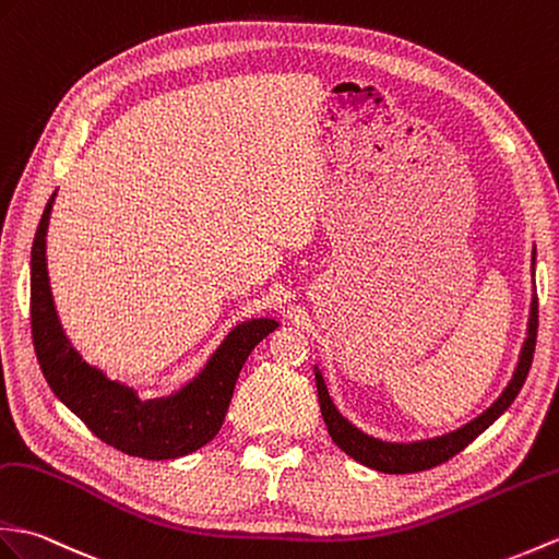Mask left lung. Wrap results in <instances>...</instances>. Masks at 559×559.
<instances>
[{"instance_id": "left-lung-1", "label": "left lung", "mask_w": 559, "mask_h": 559, "mask_svg": "<svg viewBox=\"0 0 559 559\" xmlns=\"http://www.w3.org/2000/svg\"><path fill=\"white\" fill-rule=\"evenodd\" d=\"M531 259H534V264H536V250H534V257H531ZM531 269H534V266H531ZM526 333L528 335L524 341L522 355H519V365L514 369L512 381L502 391V395L496 402H492V405L484 414H478L474 421L457 428V431L438 436V438H428V440H417V443H385V440L361 433L357 426L349 424L343 417V414L335 409L333 400L326 391V383H323L321 371L314 369L321 417H323V421H326L329 436L333 438V443L345 452V455H349L353 460H357L359 464H365V466H369V469H376V472L414 474V472L433 469V466L448 462L450 457H455L457 452H462L466 445H469L474 438L481 436L486 428L512 405L514 397L519 395V391H522V385H524L528 369H531V361H534L536 335H538V295L536 293H534V300H531V314H528V331Z\"/></svg>"}]
</instances>
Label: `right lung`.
Wrapping results in <instances>:
<instances>
[{"label":"right lung","instance_id":"obj_1","mask_svg":"<svg viewBox=\"0 0 559 559\" xmlns=\"http://www.w3.org/2000/svg\"><path fill=\"white\" fill-rule=\"evenodd\" d=\"M55 194L45 206L31 252V331L51 393L99 440L131 457L176 460L200 450L224 424L245 359L278 323L274 319L240 323L226 335L198 379L171 397L140 400L133 388L109 381L99 369L85 365L63 335L45 257Z\"/></svg>","mask_w":559,"mask_h":559}]
</instances>
